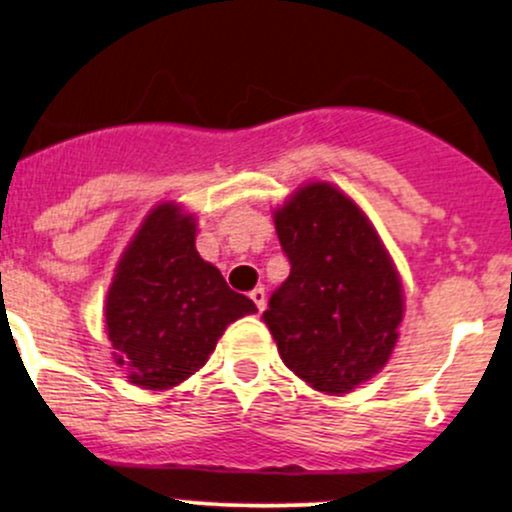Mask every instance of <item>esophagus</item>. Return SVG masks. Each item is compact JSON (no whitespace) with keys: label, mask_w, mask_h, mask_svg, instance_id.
<instances>
[{"label":"esophagus","mask_w":512,"mask_h":512,"mask_svg":"<svg viewBox=\"0 0 512 512\" xmlns=\"http://www.w3.org/2000/svg\"><path fill=\"white\" fill-rule=\"evenodd\" d=\"M250 299H252V303H255L257 306V311H265V303H267V294H265V289H262V286H257V289H252L250 291Z\"/></svg>","instance_id":"34e87169"}]
</instances>
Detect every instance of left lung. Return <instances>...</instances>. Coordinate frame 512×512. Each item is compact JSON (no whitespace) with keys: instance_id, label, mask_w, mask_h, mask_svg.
Here are the masks:
<instances>
[{"instance_id":"obj_1","label":"left lung","mask_w":512,"mask_h":512,"mask_svg":"<svg viewBox=\"0 0 512 512\" xmlns=\"http://www.w3.org/2000/svg\"><path fill=\"white\" fill-rule=\"evenodd\" d=\"M289 257L286 282L262 313L284 364L316 391L340 396L389 362L403 289L362 209L328 182H311L274 211Z\"/></svg>"}]
</instances>
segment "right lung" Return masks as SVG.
<instances>
[{"instance_id": "add662e5", "label": "right lung", "mask_w": 512, "mask_h": 512, "mask_svg": "<svg viewBox=\"0 0 512 512\" xmlns=\"http://www.w3.org/2000/svg\"><path fill=\"white\" fill-rule=\"evenodd\" d=\"M196 221L177 204L145 216L106 294L111 355L128 381L165 391L199 372L233 320L255 303L226 284L194 245Z\"/></svg>"}]
</instances>
